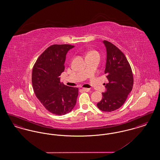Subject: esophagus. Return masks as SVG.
Here are the masks:
<instances>
[{
	"label": "esophagus",
	"mask_w": 160,
	"mask_h": 160,
	"mask_svg": "<svg viewBox=\"0 0 160 160\" xmlns=\"http://www.w3.org/2000/svg\"><path fill=\"white\" fill-rule=\"evenodd\" d=\"M82 90L84 92H89L90 91V89H89V88H83Z\"/></svg>",
	"instance_id": "34e87169"
}]
</instances>
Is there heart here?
Listing matches in <instances>:
<instances>
[{
    "label": "heart",
    "mask_w": 160,
    "mask_h": 160,
    "mask_svg": "<svg viewBox=\"0 0 160 160\" xmlns=\"http://www.w3.org/2000/svg\"><path fill=\"white\" fill-rule=\"evenodd\" d=\"M95 53V52H91V53Z\"/></svg>",
    "instance_id": "heart-1"
}]
</instances>
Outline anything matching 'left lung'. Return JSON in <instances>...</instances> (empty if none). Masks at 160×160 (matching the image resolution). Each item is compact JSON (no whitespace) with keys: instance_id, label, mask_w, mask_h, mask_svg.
Here are the masks:
<instances>
[{"instance_id":"obj_1","label":"left lung","mask_w":160,"mask_h":160,"mask_svg":"<svg viewBox=\"0 0 160 160\" xmlns=\"http://www.w3.org/2000/svg\"><path fill=\"white\" fill-rule=\"evenodd\" d=\"M107 59L104 73L108 80L105 84L106 91L97 107L104 112H113L125 102L133 86L132 70L125 56L112 43L104 41Z\"/></svg>"}]
</instances>
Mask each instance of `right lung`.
<instances>
[{
  "label": "right lung",
  "mask_w": 160,
  "mask_h": 160,
  "mask_svg": "<svg viewBox=\"0 0 160 160\" xmlns=\"http://www.w3.org/2000/svg\"><path fill=\"white\" fill-rule=\"evenodd\" d=\"M74 47L68 44L50 46L39 56L33 68L32 82L35 95L53 114L68 113L76 104L78 89L61 83L59 77L65 69L66 55Z\"/></svg>",
  "instance_id": "right-lung-1"
}]
</instances>
